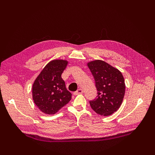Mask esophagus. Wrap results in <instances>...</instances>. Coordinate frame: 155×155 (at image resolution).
<instances>
[{"mask_svg": "<svg viewBox=\"0 0 155 155\" xmlns=\"http://www.w3.org/2000/svg\"><path fill=\"white\" fill-rule=\"evenodd\" d=\"M83 91L82 90L81 88H79V89H78L77 91L74 92V94L75 95L79 94H83Z\"/></svg>", "mask_w": 155, "mask_h": 155, "instance_id": "obj_1", "label": "esophagus"}]
</instances>
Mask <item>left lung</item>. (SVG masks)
<instances>
[{
	"mask_svg": "<svg viewBox=\"0 0 155 155\" xmlns=\"http://www.w3.org/2000/svg\"><path fill=\"white\" fill-rule=\"evenodd\" d=\"M88 67L94 78L98 94L89 101L91 107L98 114L110 115L123 103L125 93L123 76L118 69L103 61H91Z\"/></svg>",
	"mask_w": 155,
	"mask_h": 155,
	"instance_id": "1",
	"label": "left lung"
}]
</instances>
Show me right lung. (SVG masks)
Masks as SVG:
<instances>
[{
	"mask_svg": "<svg viewBox=\"0 0 155 155\" xmlns=\"http://www.w3.org/2000/svg\"><path fill=\"white\" fill-rule=\"evenodd\" d=\"M67 64L64 60L48 62L32 85L34 103L45 114H55L71 100L72 94L61 77Z\"/></svg>",
	"mask_w": 155,
	"mask_h": 155,
	"instance_id": "add662e5",
	"label": "right lung"
}]
</instances>
